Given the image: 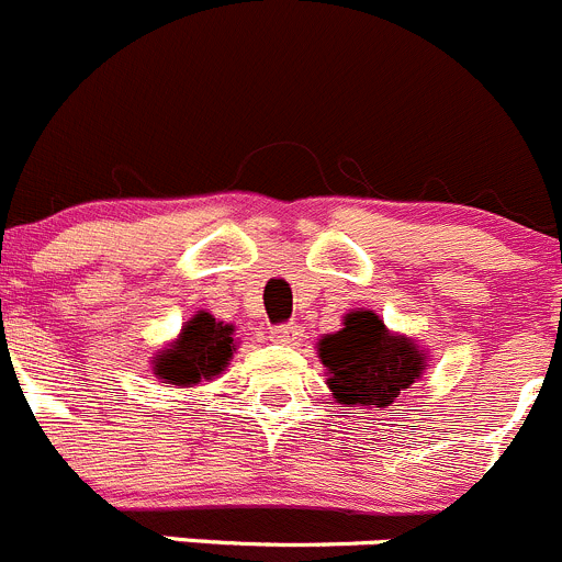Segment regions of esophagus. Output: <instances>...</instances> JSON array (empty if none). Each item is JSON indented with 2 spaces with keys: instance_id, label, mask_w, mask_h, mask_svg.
Returning <instances> with one entry per match:
<instances>
[{
  "instance_id": "esophagus-1",
  "label": "esophagus",
  "mask_w": 562,
  "mask_h": 562,
  "mask_svg": "<svg viewBox=\"0 0 562 562\" xmlns=\"http://www.w3.org/2000/svg\"><path fill=\"white\" fill-rule=\"evenodd\" d=\"M270 341L281 344V347H297L303 341V327L297 322H286V325H279L270 330Z\"/></svg>"
}]
</instances>
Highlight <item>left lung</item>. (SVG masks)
I'll use <instances>...</instances> for the list:
<instances>
[{"instance_id":"left-lung-1","label":"left lung","mask_w":562,"mask_h":562,"mask_svg":"<svg viewBox=\"0 0 562 562\" xmlns=\"http://www.w3.org/2000/svg\"><path fill=\"white\" fill-rule=\"evenodd\" d=\"M319 360L327 387L349 407H393L426 369V352L407 336L385 327L374 311H349L344 327L322 336Z\"/></svg>"}]
</instances>
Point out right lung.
<instances>
[{"label": "right lung", "mask_w": 562, "mask_h": 562, "mask_svg": "<svg viewBox=\"0 0 562 562\" xmlns=\"http://www.w3.org/2000/svg\"><path fill=\"white\" fill-rule=\"evenodd\" d=\"M235 327L215 322L213 314L199 311L182 325L177 341L160 349L153 360V371L166 385L191 387L202 380H213L229 366L237 349Z\"/></svg>", "instance_id": "obj_1"}]
</instances>
